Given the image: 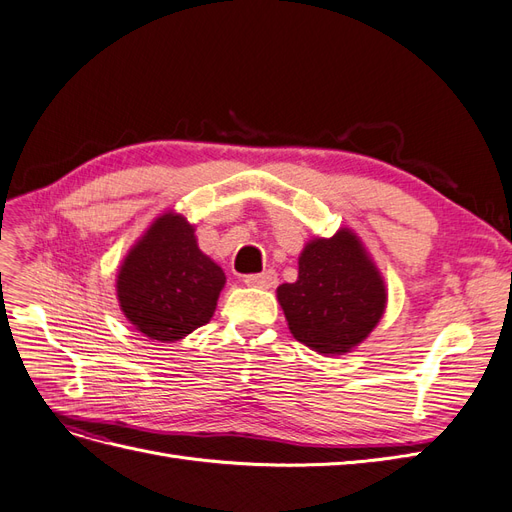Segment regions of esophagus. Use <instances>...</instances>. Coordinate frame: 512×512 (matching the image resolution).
Masks as SVG:
<instances>
[{"instance_id":"34e87169","label":"esophagus","mask_w":512,"mask_h":512,"mask_svg":"<svg viewBox=\"0 0 512 512\" xmlns=\"http://www.w3.org/2000/svg\"><path fill=\"white\" fill-rule=\"evenodd\" d=\"M245 284L252 288H273L277 284V275L273 269H269L265 273H258V275H247Z\"/></svg>"}]
</instances>
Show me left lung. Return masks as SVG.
I'll return each instance as SVG.
<instances>
[{
	"mask_svg": "<svg viewBox=\"0 0 512 512\" xmlns=\"http://www.w3.org/2000/svg\"><path fill=\"white\" fill-rule=\"evenodd\" d=\"M288 329L324 356L363 344L386 309V284L374 258L350 228L309 239L299 256L297 282L277 286Z\"/></svg>",
	"mask_w": 512,
	"mask_h": 512,
	"instance_id": "1",
	"label": "left lung"
}]
</instances>
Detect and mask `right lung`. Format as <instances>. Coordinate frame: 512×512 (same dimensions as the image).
<instances>
[{"label":"right lung","instance_id":"right-lung-1","mask_svg":"<svg viewBox=\"0 0 512 512\" xmlns=\"http://www.w3.org/2000/svg\"><path fill=\"white\" fill-rule=\"evenodd\" d=\"M226 275L200 252L196 226L177 211L158 215L117 271L123 316L151 342H179L207 324Z\"/></svg>","mask_w":512,"mask_h":512}]
</instances>
